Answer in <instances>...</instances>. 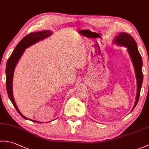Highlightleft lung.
I'll use <instances>...</instances> for the list:
<instances>
[{
  "instance_id": "obj_1",
  "label": "left lung",
  "mask_w": 149,
  "mask_h": 149,
  "mask_svg": "<svg viewBox=\"0 0 149 149\" xmlns=\"http://www.w3.org/2000/svg\"><path fill=\"white\" fill-rule=\"evenodd\" d=\"M114 44L118 46H124L127 48V52L131 58V61H132L133 67L135 72V75L136 78L137 83V93L136 96V100L133 109L131 112H132L135 108L137 103L139 100L140 90L142 85L143 75L142 73V58L138 51L137 44L134 40L133 37H131L130 34L125 32H120L118 36H116L113 40Z\"/></svg>"
}]
</instances>
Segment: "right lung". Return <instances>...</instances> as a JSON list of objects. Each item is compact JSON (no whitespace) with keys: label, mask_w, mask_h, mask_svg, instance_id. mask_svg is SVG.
Segmentation results:
<instances>
[{"label":"right lung","mask_w":149,"mask_h":149,"mask_svg":"<svg viewBox=\"0 0 149 149\" xmlns=\"http://www.w3.org/2000/svg\"><path fill=\"white\" fill-rule=\"evenodd\" d=\"M53 32L49 30H44L40 31V32H35L33 33H30L26 36L23 39L20 41V42L17 44V46L15 48V49L13 51V53L9 58L8 61H7L6 68V89L8 92V95L9 98L12 102L13 105L15 107L17 112L19 113V115L22 116L23 118L30 120L31 121L41 123L40 122L36 121L32 119H28L27 117L24 116L23 114L21 113L19 110L18 107L16 106V104L14 99L13 93V75L14 72H15V68L17 63L19 61L20 58L22 57L24 51H25V49L29 47L32 45L35 44L36 43L39 42V41L46 39L48 37H49L52 35Z\"/></svg>","instance_id":"1"}]
</instances>
